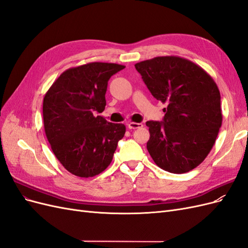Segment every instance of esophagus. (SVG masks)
Here are the masks:
<instances>
[{
  "mask_svg": "<svg viewBox=\"0 0 248 248\" xmlns=\"http://www.w3.org/2000/svg\"><path fill=\"white\" fill-rule=\"evenodd\" d=\"M127 126H128L129 129H137V128H140V127H142V124L141 123H136V122H130L127 124Z\"/></svg>",
  "mask_w": 248,
  "mask_h": 248,
  "instance_id": "obj_1",
  "label": "esophagus"
}]
</instances>
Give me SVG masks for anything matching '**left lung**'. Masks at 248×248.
Returning <instances> with one entry per match:
<instances>
[{
    "instance_id": "obj_1",
    "label": "left lung",
    "mask_w": 248,
    "mask_h": 248,
    "mask_svg": "<svg viewBox=\"0 0 248 248\" xmlns=\"http://www.w3.org/2000/svg\"><path fill=\"white\" fill-rule=\"evenodd\" d=\"M136 69L154 98L167 103L162 121H148V152L172 174L197 168L211 151L222 122L220 93L209 74L189 60L157 57Z\"/></svg>"
}]
</instances>
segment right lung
Masks as SVG:
<instances>
[{
	"mask_svg": "<svg viewBox=\"0 0 248 248\" xmlns=\"http://www.w3.org/2000/svg\"><path fill=\"white\" fill-rule=\"evenodd\" d=\"M125 66L94 62L64 71L43 99V123L51 150L62 166L80 178L94 177L112 160L124 124L101 116L108 82Z\"/></svg>",
	"mask_w": 248,
	"mask_h": 248,
	"instance_id": "add662e5",
	"label": "right lung"
}]
</instances>
